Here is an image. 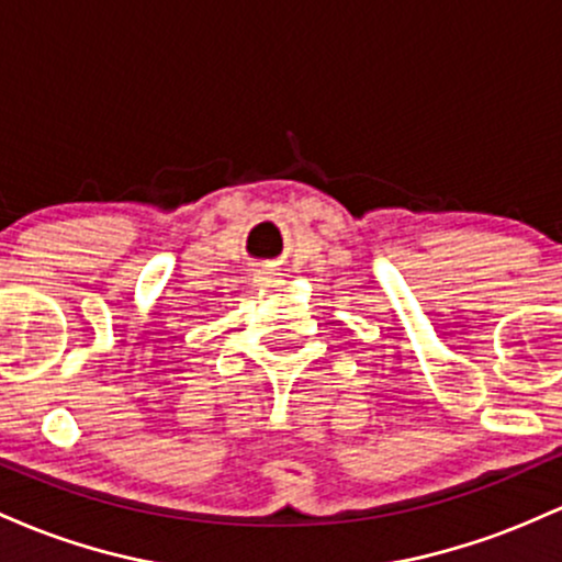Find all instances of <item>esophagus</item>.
<instances>
[{
    "mask_svg": "<svg viewBox=\"0 0 562 562\" xmlns=\"http://www.w3.org/2000/svg\"><path fill=\"white\" fill-rule=\"evenodd\" d=\"M255 281L260 283V286H281V283H286V281H283V273H279L273 265H265V268L257 270Z\"/></svg>",
    "mask_w": 562,
    "mask_h": 562,
    "instance_id": "obj_1",
    "label": "esophagus"
}]
</instances>
